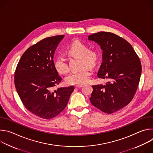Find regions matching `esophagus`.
<instances>
[{
	"mask_svg": "<svg viewBox=\"0 0 153 153\" xmlns=\"http://www.w3.org/2000/svg\"><path fill=\"white\" fill-rule=\"evenodd\" d=\"M82 86H83L82 85H77L75 86V88H81Z\"/></svg>",
	"mask_w": 153,
	"mask_h": 153,
	"instance_id": "1",
	"label": "esophagus"
}]
</instances>
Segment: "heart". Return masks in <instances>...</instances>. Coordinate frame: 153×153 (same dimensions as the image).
Listing matches in <instances>:
<instances>
[{"instance_id": "heart-1", "label": "heart", "mask_w": 153, "mask_h": 153, "mask_svg": "<svg viewBox=\"0 0 153 153\" xmlns=\"http://www.w3.org/2000/svg\"><path fill=\"white\" fill-rule=\"evenodd\" d=\"M67 53L71 56L80 57L82 68L79 71L69 74L65 81L68 85H82L88 82L91 75L90 67H95L99 59V53L96 50H89L83 43L76 40L68 46ZM54 67L56 71L61 74H66L68 70V65L66 59L63 56H58L54 61Z\"/></svg>"}]
</instances>
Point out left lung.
<instances>
[{
  "label": "left lung",
  "instance_id": "8db88e82",
  "mask_svg": "<svg viewBox=\"0 0 153 153\" xmlns=\"http://www.w3.org/2000/svg\"><path fill=\"white\" fill-rule=\"evenodd\" d=\"M103 50L97 76L106 79L105 85L93 86L91 103L105 113H114L133 99L139 83L142 65L130 43L110 32L100 31L88 36Z\"/></svg>",
  "mask_w": 153,
  "mask_h": 153
}]
</instances>
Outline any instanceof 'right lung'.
Masks as SVG:
<instances>
[{
    "mask_svg": "<svg viewBox=\"0 0 153 153\" xmlns=\"http://www.w3.org/2000/svg\"><path fill=\"white\" fill-rule=\"evenodd\" d=\"M64 35L43 39L22 56L15 71L14 84L27 110L44 119L58 116L67 106L73 86L54 90L62 77L54 67V51Z\"/></svg>",
    "mask_w": 153,
    "mask_h": 153,
    "instance_id": "right-lung-1",
    "label": "right lung"
}]
</instances>
